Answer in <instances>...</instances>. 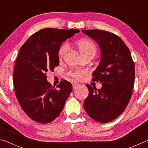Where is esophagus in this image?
Here are the masks:
<instances>
[{"instance_id":"obj_1","label":"esophagus","mask_w":148,"mask_h":148,"mask_svg":"<svg viewBox=\"0 0 148 148\" xmlns=\"http://www.w3.org/2000/svg\"><path fill=\"white\" fill-rule=\"evenodd\" d=\"M79 86V84L78 83H73V84H72V87H73V89H76Z\"/></svg>"}]
</instances>
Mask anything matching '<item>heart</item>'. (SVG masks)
<instances>
[{
  "label": "heart",
  "instance_id": "obj_1",
  "mask_svg": "<svg viewBox=\"0 0 148 148\" xmlns=\"http://www.w3.org/2000/svg\"><path fill=\"white\" fill-rule=\"evenodd\" d=\"M74 45L78 49L79 53L85 58L87 57H93L97 53V46L93 41L88 38L78 40L74 42ZM69 49L67 44H63L60 46L58 51V56L60 60L64 57L67 50ZM88 71L86 69H79L72 71L69 72V75L76 79H81L86 76Z\"/></svg>",
  "mask_w": 148,
  "mask_h": 148
}]
</instances>
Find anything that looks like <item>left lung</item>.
<instances>
[{
  "label": "left lung",
  "instance_id": "left-lung-1",
  "mask_svg": "<svg viewBox=\"0 0 148 148\" xmlns=\"http://www.w3.org/2000/svg\"><path fill=\"white\" fill-rule=\"evenodd\" d=\"M97 41L101 60L92 72V81L101 82L102 88L86 86L89 95L84 106L95 121L108 123L116 119L126 108L131 98L134 84L135 69L131 52L116 34L102 30H82Z\"/></svg>",
  "mask_w": 148,
  "mask_h": 148
}]
</instances>
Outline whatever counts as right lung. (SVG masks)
<instances>
[{
  "mask_svg": "<svg viewBox=\"0 0 148 148\" xmlns=\"http://www.w3.org/2000/svg\"><path fill=\"white\" fill-rule=\"evenodd\" d=\"M77 29L47 28L35 32L19 49L14 70L13 82L17 101L27 116L40 123H48L58 117L72 90L63 79L52 86L47 72L59 63L61 45Z\"/></svg>",
  "mask_w": 148,
  "mask_h": 148,
  "instance_id": "1",
  "label": "right lung"
}]
</instances>
